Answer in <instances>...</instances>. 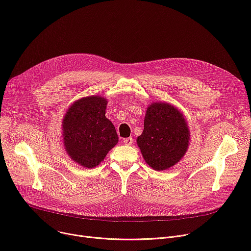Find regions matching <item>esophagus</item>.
Here are the masks:
<instances>
[{
    "label": "esophagus",
    "mask_w": 251,
    "mask_h": 251,
    "mask_svg": "<svg viewBox=\"0 0 251 251\" xmlns=\"http://www.w3.org/2000/svg\"><path fill=\"white\" fill-rule=\"evenodd\" d=\"M123 142H124V144H126V145H132L134 140H133L132 137H129V138H125V139L123 140Z\"/></svg>",
    "instance_id": "34e87169"
}]
</instances>
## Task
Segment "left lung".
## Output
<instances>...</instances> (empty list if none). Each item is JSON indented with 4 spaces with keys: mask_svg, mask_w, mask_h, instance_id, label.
I'll return each instance as SVG.
<instances>
[{
    "mask_svg": "<svg viewBox=\"0 0 251 251\" xmlns=\"http://www.w3.org/2000/svg\"><path fill=\"white\" fill-rule=\"evenodd\" d=\"M189 139L183 114L169 103H153L146 111L144 130L137 138V144L147 164L162 171L183 158Z\"/></svg>",
    "mask_w": 251,
    "mask_h": 251,
    "instance_id": "obj_1",
    "label": "left lung"
}]
</instances>
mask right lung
Wrapping results in <instances>:
<instances>
[{"mask_svg": "<svg viewBox=\"0 0 251 251\" xmlns=\"http://www.w3.org/2000/svg\"><path fill=\"white\" fill-rule=\"evenodd\" d=\"M107 101L99 96L77 100L62 121L67 154L85 168H94L118 143L114 125L106 118Z\"/></svg>", "mask_w": 251, "mask_h": 251, "instance_id": "1", "label": "right lung"}]
</instances>
